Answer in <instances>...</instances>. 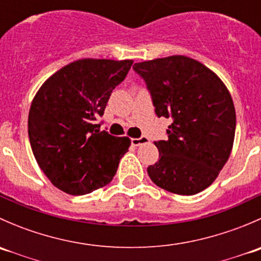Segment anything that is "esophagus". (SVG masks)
Segmentation results:
<instances>
[{
  "instance_id": "obj_1",
  "label": "esophagus",
  "mask_w": 261,
  "mask_h": 261,
  "mask_svg": "<svg viewBox=\"0 0 261 261\" xmlns=\"http://www.w3.org/2000/svg\"><path fill=\"white\" fill-rule=\"evenodd\" d=\"M149 143V139L145 138V136H141V138L138 139H131V145L133 146H140L143 144H147Z\"/></svg>"
}]
</instances>
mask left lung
<instances>
[{
  "label": "left lung",
  "instance_id": "obj_1",
  "mask_svg": "<svg viewBox=\"0 0 261 261\" xmlns=\"http://www.w3.org/2000/svg\"><path fill=\"white\" fill-rule=\"evenodd\" d=\"M158 117L169 118L165 140L155 141L159 160L147 168L158 187L181 196L211 186L227 162L236 114L222 81L183 55L136 63Z\"/></svg>",
  "mask_w": 261,
  "mask_h": 261
}]
</instances>
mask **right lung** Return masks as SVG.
Returning <instances> with one entry per match:
<instances>
[{
    "label": "right lung",
    "mask_w": 261,
    "mask_h": 261,
    "mask_svg": "<svg viewBox=\"0 0 261 261\" xmlns=\"http://www.w3.org/2000/svg\"><path fill=\"white\" fill-rule=\"evenodd\" d=\"M133 60L83 59L53 74L36 93L29 112V139L39 167L57 188L88 194L112 180L130 139L101 131L112 91Z\"/></svg>",
    "instance_id": "right-lung-1"
}]
</instances>
